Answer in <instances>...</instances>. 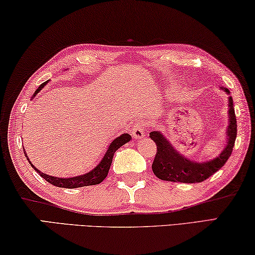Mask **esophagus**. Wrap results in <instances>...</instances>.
Instances as JSON below:
<instances>
[{
	"label": "esophagus",
	"mask_w": 255,
	"mask_h": 255,
	"mask_svg": "<svg viewBox=\"0 0 255 255\" xmlns=\"http://www.w3.org/2000/svg\"><path fill=\"white\" fill-rule=\"evenodd\" d=\"M145 134H146V130H145V128L142 124H137L132 127V137H134L135 139L143 138Z\"/></svg>",
	"instance_id": "obj_1"
}]
</instances>
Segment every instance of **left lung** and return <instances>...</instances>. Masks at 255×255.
Listing matches in <instances>:
<instances>
[{"label": "left lung", "instance_id": "left-lung-1", "mask_svg": "<svg viewBox=\"0 0 255 255\" xmlns=\"http://www.w3.org/2000/svg\"><path fill=\"white\" fill-rule=\"evenodd\" d=\"M220 90L225 91L228 95V125L226 130L227 142L225 144V147L213 159L195 161L179 153L178 149L173 146L170 140L160 130L151 131L149 137L154 140L157 148L155 159L152 164V170L157 178L167 181H176V183H201L208 179L227 162L235 145L237 123L233 98L230 96L229 90L222 86Z\"/></svg>", "mask_w": 255, "mask_h": 255}]
</instances>
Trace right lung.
I'll use <instances>...</instances> for the list:
<instances>
[{
    "mask_svg": "<svg viewBox=\"0 0 255 255\" xmlns=\"http://www.w3.org/2000/svg\"><path fill=\"white\" fill-rule=\"evenodd\" d=\"M48 82H50V80H46L45 83H43L42 85H40L37 90L35 91L33 98H31V99H34L35 96L37 95L38 93L46 86V84ZM130 139H131V136L129 134H121L120 136L116 137V138L113 139L110 144H109L108 149L106 151V153H104V155L102 156V159H101V161L98 163L96 167L93 168L91 171H88L86 173H83V175L69 177V178H62V177L50 176V175H46V173H44L42 171H39L38 169L36 168L33 163H31L29 157H28L27 154H26V151H25V155H26V159L28 160V162H29L31 167H33L35 170L39 173L40 177H43V178L45 179L46 181H48L50 184L54 185V186H58V187H62V188L84 187V186L98 185L100 183H102V181L106 179V177L108 176L109 169H110V167H111L112 159H113V155H115L116 151L119 147L123 146V145L128 143Z\"/></svg>",
    "mask_w": 255,
    "mask_h": 255,
    "instance_id": "add662e5",
    "label": "right lung"
}]
</instances>
